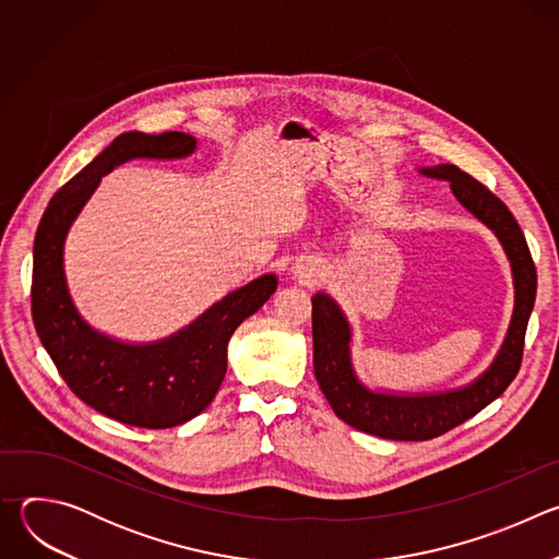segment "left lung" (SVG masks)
I'll return each mask as SVG.
<instances>
[{
    "label": "left lung",
    "mask_w": 559,
    "mask_h": 559,
    "mask_svg": "<svg viewBox=\"0 0 559 559\" xmlns=\"http://www.w3.org/2000/svg\"><path fill=\"white\" fill-rule=\"evenodd\" d=\"M427 179L447 181L455 201L500 241L513 276V313L491 365L468 384L405 393L367 386L352 360V325L341 305L325 292L311 296L313 373L334 414L349 427L384 440H431L491 405L518 376L524 334L535 305L537 274L526 238L509 207L485 186L451 164L423 166Z\"/></svg>",
    "instance_id": "left-lung-1"
}]
</instances>
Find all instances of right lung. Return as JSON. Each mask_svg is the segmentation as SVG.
<instances>
[{
	"label": "right lung",
	"mask_w": 559,
	"mask_h": 559,
	"mask_svg": "<svg viewBox=\"0 0 559 559\" xmlns=\"http://www.w3.org/2000/svg\"><path fill=\"white\" fill-rule=\"evenodd\" d=\"M197 150L186 132H123L48 203L33 248V321L72 393L95 412L132 427L168 429L199 416L227 371V343L276 292L263 274L207 307L183 330L152 343H128L95 330L79 313L66 281V236L102 177L132 158L175 162Z\"/></svg>",
	"instance_id": "obj_1"
}]
</instances>
